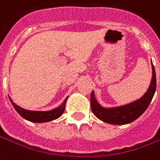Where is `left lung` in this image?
<instances>
[{"label":"left lung","mask_w":160,"mask_h":160,"mask_svg":"<svg viewBox=\"0 0 160 160\" xmlns=\"http://www.w3.org/2000/svg\"><path fill=\"white\" fill-rule=\"evenodd\" d=\"M152 79L148 90L143 96L128 104L115 107H104L96 99L92 91L91 94V107L96 118L107 123L124 125L130 123L139 118L148 108L156 91V74L152 60Z\"/></svg>","instance_id":"8db88e82"}]
</instances>
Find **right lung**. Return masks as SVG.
I'll use <instances>...</instances> for the list:
<instances>
[{"label": "right lung", "instance_id": "obj_1", "mask_svg": "<svg viewBox=\"0 0 160 160\" xmlns=\"http://www.w3.org/2000/svg\"><path fill=\"white\" fill-rule=\"evenodd\" d=\"M10 101L12 102V106L15 108V110L19 113L21 117H22L24 119L32 122H50V121L55 120L57 118L60 117L64 111V107H65V103L68 99V96L64 99V101L62 102V104L59 105L58 107H56L54 109L50 110V111H30V110L24 109L22 107H19L17 105L15 102H13L11 97Z\"/></svg>", "mask_w": 160, "mask_h": 160}]
</instances>
